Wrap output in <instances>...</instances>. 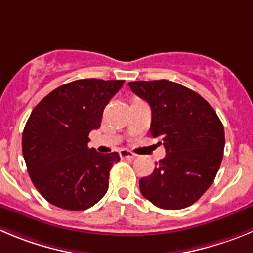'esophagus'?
I'll return each instance as SVG.
<instances>
[{
  "label": "esophagus",
  "instance_id": "1",
  "mask_svg": "<svg viewBox=\"0 0 253 253\" xmlns=\"http://www.w3.org/2000/svg\"><path fill=\"white\" fill-rule=\"evenodd\" d=\"M120 157H121V159H134L136 155L128 150H121L120 151Z\"/></svg>",
  "mask_w": 253,
  "mask_h": 253
}]
</instances>
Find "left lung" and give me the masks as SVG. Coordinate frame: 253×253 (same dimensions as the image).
<instances>
[{
	"mask_svg": "<svg viewBox=\"0 0 253 253\" xmlns=\"http://www.w3.org/2000/svg\"><path fill=\"white\" fill-rule=\"evenodd\" d=\"M128 86L151 106L150 132L166 148V157L140 180L141 193L160 209L191 206L213 183L222 162V122L204 97L180 84L156 80Z\"/></svg>",
	"mask_w": 253,
	"mask_h": 253,
	"instance_id": "1",
	"label": "left lung"
}]
</instances>
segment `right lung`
<instances>
[{
	"mask_svg": "<svg viewBox=\"0 0 253 253\" xmlns=\"http://www.w3.org/2000/svg\"><path fill=\"white\" fill-rule=\"evenodd\" d=\"M124 80L86 79L62 84L34 108L22 134V153L35 187L49 204L81 211L108 190L117 152L88 148V134Z\"/></svg>",
	"mask_w": 253,
	"mask_h": 253,
	"instance_id": "1",
	"label": "right lung"
}]
</instances>
